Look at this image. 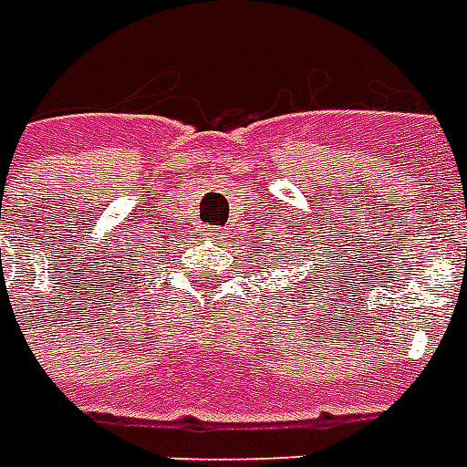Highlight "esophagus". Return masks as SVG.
<instances>
[{
	"label": "esophagus",
	"mask_w": 467,
	"mask_h": 467,
	"mask_svg": "<svg viewBox=\"0 0 467 467\" xmlns=\"http://www.w3.org/2000/svg\"><path fill=\"white\" fill-rule=\"evenodd\" d=\"M205 237H210V240H220V237H223V227H207Z\"/></svg>",
	"instance_id": "obj_1"
}]
</instances>
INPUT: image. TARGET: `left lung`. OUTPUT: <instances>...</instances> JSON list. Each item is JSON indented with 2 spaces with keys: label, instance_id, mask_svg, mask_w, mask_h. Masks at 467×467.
Returning <instances> with one entry per match:
<instances>
[{
  "label": "left lung",
  "instance_id": "left-lung-1",
  "mask_svg": "<svg viewBox=\"0 0 467 467\" xmlns=\"http://www.w3.org/2000/svg\"><path fill=\"white\" fill-rule=\"evenodd\" d=\"M279 260H282V257H279ZM285 262H292V265H299V267H302L304 262H306V252H302V254H299V262H295V257H286ZM269 265H272V262H269ZM321 269H324V265H321ZM329 275H331V272H329ZM317 282H324V277H319V275H317V269H314L312 275H304V279H299V285L304 286V292L309 295V299H312L314 286H317ZM329 285H331V282H329Z\"/></svg>",
  "mask_w": 467,
  "mask_h": 467
}]
</instances>
